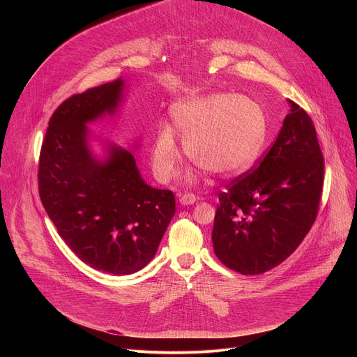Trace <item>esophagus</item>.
Returning a JSON list of instances; mask_svg holds the SVG:
<instances>
[{"instance_id": "obj_1", "label": "esophagus", "mask_w": 357, "mask_h": 357, "mask_svg": "<svg viewBox=\"0 0 357 357\" xmlns=\"http://www.w3.org/2000/svg\"><path fill=\"white\" fill-rule=\"evenodd\" d=\"M197 200V197L193 195V193H185V195H182L181 197H179V202H181V205H193V203Z\"/></svg>"}]
</instances>
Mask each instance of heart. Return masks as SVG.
Instances as JSON below:
<instances>
[{"label":"heart","mask_w":357,"mask_h":357,"mask_svg":"<svg viewBox=\"0 0 357 357\" xmlns=\"http://www.w3.org/2000/svg\"><path fill=\"white\" fill-rule=\"evenodd\" d=\"M176 132L190 161L215 175L230 176L248 169L266 139V116L247 96L211 94L179 101L172 109ZM181 152L174 131L164 126L152 149V171L167 183L175 174Z\"/></svg>","instance_id":"obj_1"}]
</instances>
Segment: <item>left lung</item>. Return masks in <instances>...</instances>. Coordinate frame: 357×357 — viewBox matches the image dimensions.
<instances>
[{
    "label": "left lung",
    "mask_w": 357,
    "mask_h": 357,
    "mask_svg": "<svg viewBox=\"0 0 357 357\" xmlns=\"http://www.w3.org/2000/svg\"><path fill=\"white\" fill-rule=\"evenodd\" d=\"M259 167L219 195L212 231L218 259L244 275L287 260L311 230L324 186V155L308 113L292 100Z\"/></svg>",
    "instance_id": "8db88e82"
}]
</instances>
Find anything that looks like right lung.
Here are the masks:
<instances>
[{"mask_svg":"<svg viewBox=\"0 0 357 357\" xmlns=\"http://www.w3.org/2000/svg\"><path fill=\"white\" fill-rule=\"evenodd\" d=\"M124 80L73 94L55 110L42 144V205L68 247L87 266L128 275L154 259L175 215L171 190L145 183L130 151L106 144L94 155L89 123L114 114Z\"/></svg>","mask_w":357,"mask_h":357,"instance_id":"add662e5","label":"right lung"}]
</instances>
